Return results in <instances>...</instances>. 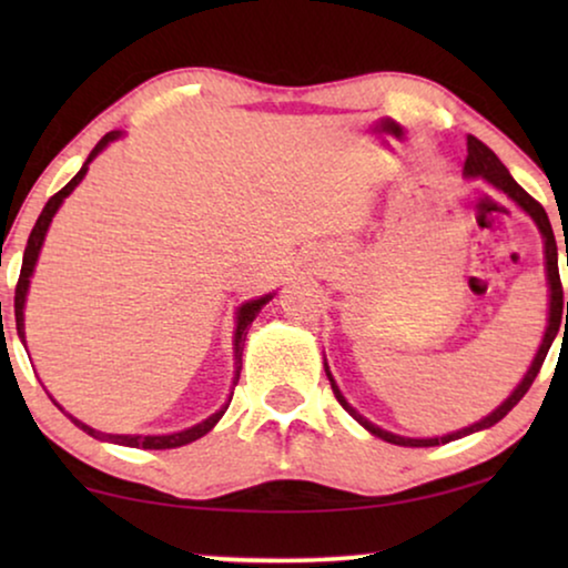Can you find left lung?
<instances>
[{"label":"left lung","mask_w":568,"mask_h":568,"mask_svg":"<svg viewBox=\"0 0 568 568\" xmlns=\"http://www.w3.org/2000/svg\"><path fill=\"white\" fill-rule=\"evenodd\" d=\"M465 175L468 178H484L486 183H491L496 191L507 193V196L515 201V204L523 209V212H527L532 216V222L538 224L540 235H542V243H546V274H548V290H550V313H548V328H546V336H542V344L538 348V354H535V359L530 364V369H527V375L523 377V383H519L515 387V393L509 395L507 400L501 403L499 408L491 410L486 418H480L478 424L473 426H465V429L460 432H453L447 434V437H434V439H410V437H398V434L393 432H385L379 429V426H375L372 422H367L359 410L352 408L344 398V393L338 390L336 379L331 377L328 372V364H325V375H328L331 379V387H333V395H336V400L344 406L348 414H352L356 422H359L364 429H367L369 434H375V437L390 442V445H400V447H437V445H445V442H453V439H460V437H468V434L473 432H480V429H488V426L499 424L504 416L509 414L511 408L517 406L519 400L525 398V393L530 390L532 379L538 377V372L542 367V362H546V354L550 344H554L556 333H558V325H561V317H564V286H561V276H558V251H556V237H554V227H550L548 222V214L546 209H542L538 201H535L530 193H527L523 185H519L515 178L509 175V170L501 165V160L496 158V154L488 150V146L480 142V139L476 136H468V158H465ZM566 263H568V255H566ZM566 317H568V302H566Z\"/></svg>","instance_id":"left-lung-1"}]
</instances>
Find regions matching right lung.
<instances>
[{
    "instance_id": "right-lung-1",
    "label": "right lung",
    "mask_w": 568,
    "mask_h": 568,
    "mask_svg": "<svg viewBox=\"0 0 568 568\" xmlns=\"http://www.w3.org/2000/svg\"><path fill=\"white\" fill-rule=\"evenodd\" d=\"M121 136V131H111V134H105L100 142L95 144V150L90 152V158L84 160V165L80 173H77L72 181H69L64 189H61L59 193H53V196L49 199V204L43 206L41 216H38L36 227L33 232H30L28 237V245H26V255H22V268H20V278H18V286H14V323H18V336L22 338V344H26V315H22V310H26V297H28V286H30V276H33V268H36V261H38V253H41V245L45 240V232H49V224L53 220V214L59 212V206L64 204V199L72 193L77 185H80V181L84 178V173H88V165L92 160L98 158L100 152L105 150L108 144L115 142V139ZM271 300V294H266V297L261 300H251L245 302L243 307L237 310V328H235V379H232V385H237L240 379V369H243V346H245V336H247V328H251V323L255 321V315L261 313V307L266 305V302ZM232 400V395H230ZM230 403H224V406L216 410V414H212L209 418H204V422L191 426V429H183V432H175V434H150V437H144V434H105V432H98L92 429V426L82 424L80 418L69 416L72 422L80 426L82 432H88L90 437L95 439H103V442H113V445H123V447H142V449H173V447H183L189 445V442H196L204 437L206 432L214 429V424L220 422V418L224 416V410H227ZM61 408V406H59Z\"/></svg>"
}]
</instances>
